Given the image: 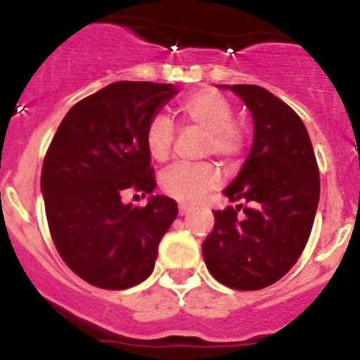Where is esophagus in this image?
Returning a JSON list of instances; mask_svg holds the SVG:
<instances>
[{
  "label": "esophagus",
  "mask_w": 360,
  "mask_h": 360,
  "mask_svg": "<svg viewBox=\"0 0 360 360\" xmlns=\"http://www.w3.org/2000/svg\"><path fill=\"white\" fill-rule=\"evenodd\" d=\"M193 209H195V207L190 205V203H184V202L179 203V214H181V216H186V214H190Z\"/></svg>",
  "instance_id": "34e87169"
}]
</instances>
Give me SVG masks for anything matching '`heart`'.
<instances>
[{
	"label": "heart",
	"mask_w": 360,
	"mask_h": 360,
	"mask_svg": "<svg viewBox=\"0 0 360 360\" xmlns=\"http://www.w3.org/2000/svg\"><path fill=\"white\" fill-rule=\"evenodd\" d=\"M181 122L205 132V151L223 158H235L245 144V134L233 122V106L230 101L214 89H202L190 94L177 106ZM148 153L163 162L170 155L174 143V129L169 118L157 115L150 120L144 132ZM219 170L212 163L186 165L176 163L162 174V188L177 200L197 202L207 191L219 184Z\"/></svg>",
	"instance_id": "heart-1"
}]
</instances>
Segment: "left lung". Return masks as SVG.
Here are the masks:
<instances>
[{
  "instance_id": "left-lung-1",
  "label": "left lung",
  "mask_w": 360,
  "mask_h": 360,
  "mask_svg": "<svg viewBox=\"0 0 360 360\" xmlns=\"http://www.w3.org/2000/svg\"><path fill=\"white\" fill-rule=\"evenodd\" d=\"M237 94L254 120V139L230 186L237 207L214 212L202 244L207 270L226 288L257 291L284 277L303 252L321 195L319 167L300 116L263 86L219 85Z\"/></svg>"
}]
</instances>
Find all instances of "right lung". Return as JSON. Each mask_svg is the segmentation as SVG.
Segmentation results:
<instances>
[{
  "mask_svg": "<svg viewBox=\"0 0 360 360\" xmlns=\"http://www.w3.org/2000/svg\"><path fill=\"white\" fill-rule=\"evenodd\" d=\"M177 94L172 83L115 82L76 103L60 122L41 169L53 244L89 284L120 291L151 275L177 203L151 195L144 132ZM125 189L150 194L146 207L123 204Z\"/></svg>",
  "mask_w": 360,
  "mask_h": 360,
  "instance_id": "right-lung-1",
  "label": "right lung"
}]
</instances>
